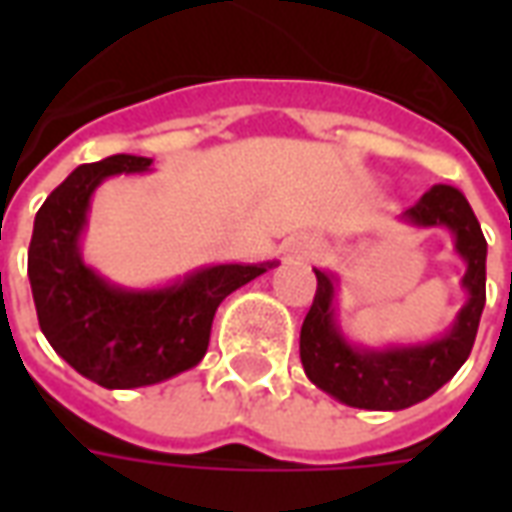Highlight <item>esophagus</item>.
I'll list each match as a JSON object with an SVG mask.
<instances>
[{
    "label": "esophagus",
    "instance_id": "esophagus-1",
    "mask_svg": "<svg viewBox=\"0 0 512 512\" xmlns=\"http://www.w3.org/2000/svg\"><path fill=\"white\" fill-rule=\"evenodd\" d=\"M321 249V241L318 238H312V235H301V238H296L293 244H290V255L299 257V260H310V257H315V252Z\"/></svg>",
    "mask_w": 512,
    "mask_h": 512
}]
</instances>
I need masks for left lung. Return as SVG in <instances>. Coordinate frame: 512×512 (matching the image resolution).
Listing matches in <instances>:
<instances>
[{
    "instance_id": "left-lung-1",
    "label": "left lung",
    "mask_w": 512,
    "mask_h": 512,
    "mask_svg": "<svg viewBox=\"0 0 512 512\" xmlns=\"http://www.w3.org/2000/svg\"><path fill=\"white\" fill-rule=\"evenodd\" d=\"M411 227H444L455 241V252L466 263L461 288L463 304L447 332L428 343L365 348L354 345L337 323V277L315 268L318 290L301 323L299 354L312 384L345 406L367 411H400L439 392L472 354L480 315L485 307V255L488 244L455 186H433L419 202L400 213Z\"/></svg>"
}]
</instances>
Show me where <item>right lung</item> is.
I'll list each match as a JSON object with an SVG mask.
<instances>
[{"instance_id": "obj_1", "label": "right lung", "mask_w": 512, "mask_h": 512, "mask_svg": "<svg viewBox=\"0 0 512 512\" xmlns=\"http://www.w3.org/2000/svg\"><path fill=\"white\" fill-rule=\"evenodd\" d=\"M153 158L117 153L82 164L40 205L29 241V285L40 332L68 365L106 389L161 384L202 362L213 315L233 290L277 260L202 266L164 288H123L84 263L95 189L147 172Z\"/></svg>"}]
</instances>
